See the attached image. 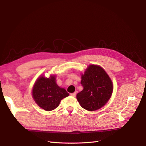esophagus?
<instances>
[{
    "label": "esophagus",
    "instance_id": "esophagus-1",
    "mask_svg": "<svg viewBox=\"0 0 146 146\" xmlns=\"http://www.w3.org/2000/svg\"><path fill=\"white\" fill-rule=\"evenodd\" d=\"M76 94V93L74 92V93H71V94H70V95L72 96V97H75Z\"/></svg>",
    "mask_w": 146,
    "mask_h": 146
}]
</instances>
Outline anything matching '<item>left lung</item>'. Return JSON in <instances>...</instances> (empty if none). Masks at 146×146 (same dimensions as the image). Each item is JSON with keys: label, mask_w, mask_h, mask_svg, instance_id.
<instances>
[{"label": "left lung", "mask_w": 146, "mask_h": 146, "mask_svg": "<svg viewBox=\"0 0 146 146\" xmlns=\"http://www.w3.org/2000/svg\"><path fill=\"white\" fill-rule=\"evenodd\" d=\"M83 90L76 95L81 107L88 111L100 108L111 97L113 85L110 77L102 67L90 65L82 75Z\"/></svg>", "instance_id": "1"}]
</instances>
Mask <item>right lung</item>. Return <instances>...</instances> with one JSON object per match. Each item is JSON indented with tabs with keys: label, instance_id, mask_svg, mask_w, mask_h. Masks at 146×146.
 <instances>
[{
	"label": "right lung",
	"instance_id": "right-lung-1",
	"mask_svg": "<svg viewBox=\"0 0 146 146\" xmlns=\"http://www.w3.org/2000/svg\"><path fill=\"white\" fill-rule=\"evenodd\" d=\"M55 80L54 76L49 78L39 77L33 89L34 100L40 107L46 111L55 109L62 99L69 95L66 90L58 86Z\"/></svg>",
	"mask_w": 146,
	"mask_h": 146
}]
</instances>
